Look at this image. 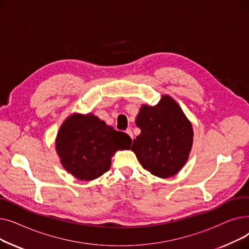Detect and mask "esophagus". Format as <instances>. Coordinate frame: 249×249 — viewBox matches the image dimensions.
I'll return each instance as SVG.
<instances>
[{"label":"esophagus","mask_w":249,"mask_h":249,"mask_svg":"<svg viewBox=\"0 0 249 249\" xmlns=\"http://www.w3.org/2000/svg\"><path fill=\"white\" fill-rule=\"evenodd\" d=\"M126 133L130 136V137H131L132 139H133V134H132V131H131V129H127L126 130Z\"/></svg>","instance_id":"1"}]
</instances>
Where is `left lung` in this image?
Segmentation results:
<instances>
[{"mask_svg": "<svg viewBox=\"0 0 249 249\" xmlns=\"http://www.w3.org/2000/svg\"><path fill=\"white\" fill-rule=\"evenodd\" d=\"M135 123L141 133L131 150L141 165L160 178L176 176L189 160L194 139L192 123L177 101L162 95L155 106L142 105Z\"/></svg>", "mask_w": 249, "mask_h": 249, "instance_id": "obj_1", "label": "left lung"}]
</instances>
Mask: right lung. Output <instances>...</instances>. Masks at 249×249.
Segmentation results:
<instances>
[{"mask_svg": "<svg viewBox=\"0 0 249 249\" xmlns=\"http://www.w3.org/2000/svg\"><path fill=\"white\" fill-rule=\"evenodd\" d=\"M132 140L100 120L93 113H72L63 121L55 138V150L65 171L89 181L109 171L112 156L130 149Z\"/></svg>", "mask_w": 249, "mask_h": 249, "instance_id": "obj_1", "label": "right lung"}]
</instances>
